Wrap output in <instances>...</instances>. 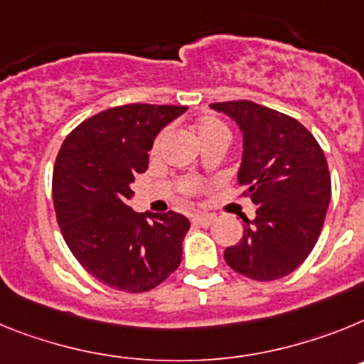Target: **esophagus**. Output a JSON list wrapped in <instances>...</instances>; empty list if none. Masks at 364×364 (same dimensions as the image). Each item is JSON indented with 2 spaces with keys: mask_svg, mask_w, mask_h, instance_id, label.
<instances>
[{
  "mask_svg": "<svg viewBox=\"0 0 364 364\" xmlns=\"http://www.w3.org/2000/svg\"><path fill=\"white\" fill-rule=\"evenodd\" d=\"M214 220H216V218H214L213 214H196V216H192V223L200 227L213 225Z\"/></svg>",
  "mask_w": 364,
  "mask_h": 364,
  "instance_id": "esophagus-1",
  "label": "esophagus"
}]
</instances>
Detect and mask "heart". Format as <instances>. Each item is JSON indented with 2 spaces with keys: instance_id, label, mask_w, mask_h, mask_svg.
<instances>
[{
  "instance_id": "heart-1",
  "label": "heart",
  "mask_w": 364,
  "mask_h": 364,
  "mask_svg": "<svg viewBox=\"0 0 364 364\" xmlns=\"http://www.w3.org/2000/svg\"><path fill=\"white\" fill-rule=\"evenodd\" d=\"M170 135V129L164 128L161 129L157 137L154 139V144H151V150H150V156L151 157H159L161 151H163L164 143H166V139ZM196 135L200 139V143H205L208 139H214V137H229V129L220 119L213 115H205L198 126H196ZM178 192L181 198L188 200V198H196V196L201 192V183L194 178H185L181 183L178 185Z\"/></svg>"
}]
</instances>
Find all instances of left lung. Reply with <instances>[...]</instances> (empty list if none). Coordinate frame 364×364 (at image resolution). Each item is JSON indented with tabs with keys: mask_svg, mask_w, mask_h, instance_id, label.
Segmentation results:
<instances>
[{
	"mask_svg": "<svg viewBox=\"0 0 364 364\" xmlns=\"http://www.w3.org/2000/svg\"><path fill=\"white\" fill-rule=\"evenodd\" d=\"M243 132L238 172L242 196L257 205L243 218L238 245L225 249L230 269L269 282L293 273L321 235L331 196V179L317 139L296 119L251 100L214 102Z\"/></svg>",
	"mask_w": 364,
	"mask_h": 364,
	"instance_id": "obj_1",
	"label": "left lung"
}]
</instances>
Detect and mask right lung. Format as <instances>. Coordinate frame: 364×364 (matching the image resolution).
Here are the masks:
<instances>
[{
    "label": "right lung",
    "mask_w": 364,
    "mask_h": 364,
    "mask_svg": "<svg viewBox=\"0 0 364 364\" xmlns=\"http://www.w3.org/2000/svg\"><path fill=\"white\" fill-rule=\"evenodd\" d=\"M185 109L109 107L73 129L56 156L53 201L62 236L78 264L113 289L150 291L181 264L191 221L173 210L150 214L148 221L128 203L156 135Z\"/></svg>",
    "instance_id": "1"
}]
</instances>
